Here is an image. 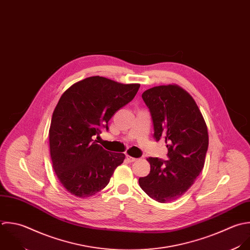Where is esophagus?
Listing matches in <instances>:
<instances>
[{
  "instance_id": "34e87169",
  "label": "esophagus",
  "mask_w": 250,
  "mask_h": 250,
  "mask_svg": "<svg viewBox=\"0 0 250 250\" xmlns=\"http://www.w3.org/2000/svg\"><path fill=\"white\" fill-rule=\"evenodd\" d=\"M126 160H127L128 163H133V162H136V161H137V159L132 158V157H130V156H126Z\"/></svg>"
}]
</instances>
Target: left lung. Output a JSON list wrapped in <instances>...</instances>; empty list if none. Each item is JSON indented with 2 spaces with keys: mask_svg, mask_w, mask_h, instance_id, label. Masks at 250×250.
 Here are the masks:
<instances>
[{
  "mask_svg": "<svg viewBox=\"0 0 250 250\" xmlns=\"http://www.w3.org/2000/svg\"><path fill=\"white\" fill-rule=\"evenodd\" d=\"M154 138L167 143V161L149 158L150 173L139 178L141 189L159 203L173 202L194 184L205 166L208 148L206 122L192 96L177 85L147 89Z\"/></svg>",
  "mask_w": 250,
  "mask_h": 250,
  "instance_id": "1",
  "label": "left lung"
}]
</instances>
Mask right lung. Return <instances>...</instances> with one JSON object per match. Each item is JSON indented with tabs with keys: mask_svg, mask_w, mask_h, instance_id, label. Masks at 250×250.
Wrapping results in <instances>:
<instances>
[{
	"mask_svg": "<svg viewBox=\"0 0 250 250\" xmlns=\"http://www.w3.org/2000/svg\"><path fill=\"white\" fill-rule=\"evenodd\" d=\"M140 84H123L94 76L70 86L51 118L49 148L53 169L62 186L78 198L104 189L125 155L111 153L93 140L122 107L136 95Z\"/></svg>",
	"mask_w": 250,
	"mask_h": 250,
	"instance_id": "obj_1",
	"label": "right lung"
}]
</instances>
